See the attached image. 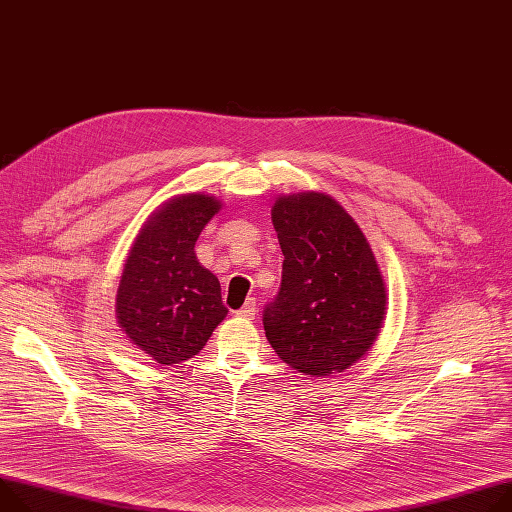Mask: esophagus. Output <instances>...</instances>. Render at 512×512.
<instances>
[{
    "label": "esophagus",
    "instance_id": "obj_1",
    "mask_svg": "<svg viewBox=\"0 0 512 512\" xmlns=\"http://www.w3.org/2000/svg\"><path fill=\"white\" fill-rule=\"evenodd\" d=\"M255 312H257V304H255V298H249L247 302H245V306L241 308V310H237V314L239 316H243V318H253L255 316Z\"/></svg>",
    "mask_w": 512,
    "mask_h": 512
}]
</instances>
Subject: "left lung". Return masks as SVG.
Wrapping results in <instances>:
<instances>
[{"label": "left lung", "mask_w": 512, "mask_h": 512, "mask_svg": "<svg viewBox=\"0 0 512 512\" xmlns=\"http://www.w3.org/2000/svg\"><path fill=\"white\" fill-rule=\"evenodd\" d=\"M271 222L284 253L282 286L263 310L269 345L288 365L322 378L374 345L386 286L353 218L329 196L280 198Z\"/></svg>", "instance_id": "left-lung-1"}]
</instances>
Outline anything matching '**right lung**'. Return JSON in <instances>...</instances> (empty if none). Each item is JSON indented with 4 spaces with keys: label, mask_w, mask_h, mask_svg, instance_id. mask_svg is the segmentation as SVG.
Instances as JSON below:
<instances>
[{
    "label": "right lung",
    "mask_w": 512,
    "mask_h": 512,
    "mask_svg": "<svg viewBox=\"0 0 512 512\" xmlns=\"http://www.w3.org/2000/svg\"><path fill=\"white\" fill-rule=\"evenodd\" d=\"M220 210L212 196L190 194L157 210L126 259L116 314L128 339L161 365L200 353L226 316L220 282L194 245Z\"/></svg>",
    "instance_id": "obj_1"
}]
</instances>
